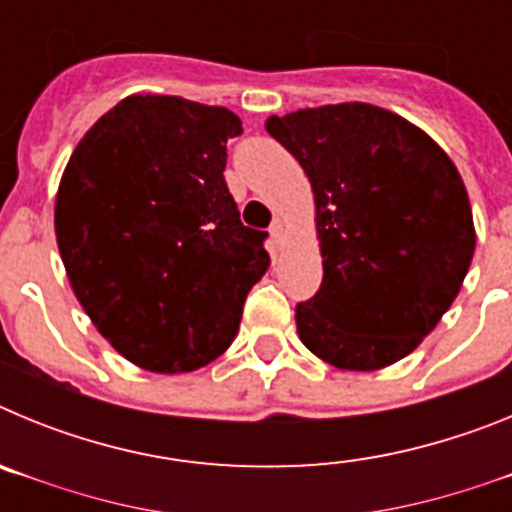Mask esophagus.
I'll return each instance as SVG.
<instances>
[{
  "mask_svg": "<svg viewBox=\"0 0 512 512\" xmlns=\"http://www.w3.org/2000/svg\"><path fill=\"white\" fill-rule=\"evenodd\" d=\"M269 233H271V241L277 243V246H282V241H284V223H282V220H274V223H271V228H269Z\"/></svg>",
  "mask_w": 512,
  "mask_h": 512,
  "instance_id": "obj_1",
  "label": "esophagus"
}]
</instances>
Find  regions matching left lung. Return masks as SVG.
<instances>
[{
	"instance_id": "8db88e82",
	"label": "left lung",
	"mask_w": 512,
	"mask_h": 512,
	"mask_svg": "<svg viewBox=\"0 0 512 512\" xmlns=\"http://www.w3.org/2000/svg\"><path fill=\"white\" fill-rule=\"evenodd\" d=\"M266 130L310 179L323 284L295 312L325 364L405 359L459 295L477 233L459 169L431 135L377 104L271 115Z\"/></svg>"
}]
</instances>
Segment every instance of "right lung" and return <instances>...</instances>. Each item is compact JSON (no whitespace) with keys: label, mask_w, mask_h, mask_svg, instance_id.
Segmentation results:
<instances>
[{"label":"right lung","mask_w":512,"mask_h":512,"mask_svg":"<svg viewBox=\"0 0 512 512\" xmlns=\"http://www.w3.org/2000/svg\"><path fill=\"white\" fill-rule=\"evenodd\" d=\"M225 107L130 94L84 133L56 192V241L76 300L117 354L156 374L210 364L233 343L266 233L225 184Z\"/></svg>","instance_id":"add662e5"}]
</instances>
